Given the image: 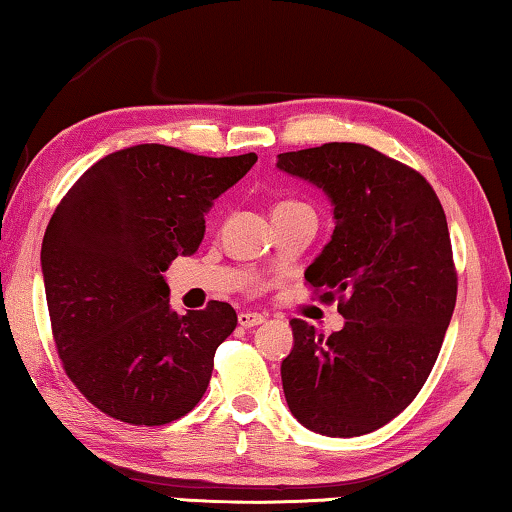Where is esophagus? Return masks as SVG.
<instances>
[{
	"instance_id": "esophagus-1",
	"label": "esophagus",
	"mask_w": 512,
	"mask_h": 512,
	"mask_svg": "<svg viewBox=\"0 0 512 512\" xmlns=\"http://www.w3.org/2000/svg\"><path fill=\"white\" fill-rule=\"evenodd\" d=\"M264 315H259V312H250V310H243L239 312V324L243 329H253V326H259L264 322Z\"/></svg>"
}]
</instances>
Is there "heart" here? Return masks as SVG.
<instances>
[{
  "label": "heart",
  "mask_w": 512,
  "mask_h": 512,
  "mask_svg": "<svg viewBox=\"0 0 512 512\" xmlns=\"http://www.w3.org/2000/svg\"><path fill=\"white\" fill-rule=\"evenodd\" d=\"M289 204H292V202H282V204H278V207H289Z\"/></svg>",
  "instance_id": "1"
}]
</instances>
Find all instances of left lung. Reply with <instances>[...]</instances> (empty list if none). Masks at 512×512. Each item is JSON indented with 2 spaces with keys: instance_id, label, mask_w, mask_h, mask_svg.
Returning a JSON list of instances; mask_svg holds the SVG:
<instances>
[{
  "instance_id": "obj_1",
  "label": "left lung",
  "mask_w": 512,
  "mask_h": 512,
  "mask_svg": "<svg viewBox=\"0 0 512 512\" xmlns=\"http://www.w3.org/2000/svg\"><path fill=\"white\" fill-rule=\"evenodd\" d=\"M276 167L329 197L335 230L305 280L347 319L329 338L289 322L287 407L312 432L361 437L409 407L439 356L457 296L446 213L421 174L365 144L287 151Z\"/></svg>"
}]
</instances>
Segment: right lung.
<instances>
[{
	"mask_svg": "<svg viewBox=\"0 0 512 512\" xmlns=\"http://www.w3.org/2000/svg\"><path fill=\"white\" fill-rule=\"evenodd\" d=\"M255 163L135 144L91 165L52 213L41 248L52 335L66 375L103 414L165 425L202 400L236 312L211 301L179 315L163 273L197 253L204 213Z\"/></svg>",
	"mask_w": 512,
	"mask_h": 512,
	"instance_id": "1",
	"label": "right lung"
}]
</instances>
